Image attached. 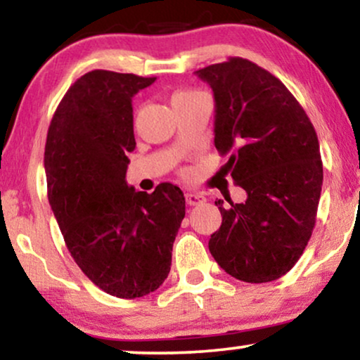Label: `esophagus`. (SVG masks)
<instances>
[{
	"instance_id": "34e87169",
	"label": "esophagus",
	"mask_w": 360,
	"mask_h": 360,
	"mask_svg": "<svg viewBox=\"0 0 360 360\" xmlns=\"http://www.w3.org/2000/svg\"><path fill=\"white\" fill-rule=\"evenodd\" d=\"M204 201H206V198H204L202 194H198V193L186 194V202H188L189 206H198V204H202Z\"/></svg>"
}]
</instances>
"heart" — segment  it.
<instances>
[{"label": "heart", "instance_id": "1", "mask_svg": "<svg viewBox=\"0 0 360 360\" xmlns=\"http://www.w3.org/2000/svg\"><path fill=\"white\" fill-rule=\"evenodd\" d=\"M195 96H201V93H198V91H193V89L174 91L171 96V104H172V108L179 106V104L189 101V99H194Z\"/></svg>", "mask_w": 360, "mask_h": 360}]
</instances>
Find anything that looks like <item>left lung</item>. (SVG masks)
<instances>
[{"instance_id":"1","label":"left lung","mask_w":360,"mask_h":360,"mask_svg":"<svg viewBox=\"0 0 360 360\" xmlns=\"http://www.w3.org/2000/svg\"><path fill=\"white\" fill-rule=\"evenodd\" d=\"M214 93V144L248 199L224 206L209 251L227 274L271 282L294 267L316 224L322 161L316 129L290 91L269 71L231 58L195 71Z\"/></svg>"}]
</instances>
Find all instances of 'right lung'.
<instances>
[{
	"instance_id": "1",
	"label": "right lung",
	"mask_w": 360,
	"mask_h": 360,
	"mask_svg": "<svg viewBox=\"0 0 360 360\" xmlns=\"http://www.w3.org/2000/svg\"><path fill=\"white\" fill-rule=\"evenodd\" d=\"M154 81L86 72L59 103L44 148L48 199L68 251L99 289L121 299L165 282L186 214L177 186L148 194L126 183L127 153L136 148L133 96Z\"/></svg>"
}]
</instances>
